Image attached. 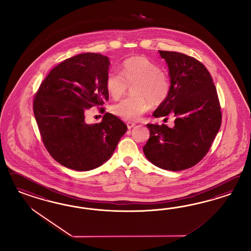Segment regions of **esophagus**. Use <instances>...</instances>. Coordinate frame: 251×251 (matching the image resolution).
Instances as JSON below:
<instances>
[{"label": "esophagus", "mask_w": 251, "mask_h": 251, "mask_svg": "<svg viewBox=\"0 0 251 251\" xmlns=\"http://www.w3.org/2000/svg\"><path fill=\"white\" fill-rule=\"evenodd\" d=\"M135 126H136V124L133 123V122H127V127H128V129H132V128L135 127Z\"/></svg>", "instance_id": "34e87169"}]
</instances>
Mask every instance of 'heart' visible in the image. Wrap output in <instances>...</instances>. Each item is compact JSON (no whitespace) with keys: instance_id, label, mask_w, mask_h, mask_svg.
I'll list each match as a JSON object with an SVG mask.
<instances>
[{"instance_id":"1","label":"heart","mask_w":251,"mask_h":251,"mask_svg":"<svg viewBox=\"0 0 251 251\" xmlns=\"http://www.w3.org/2000/svg\"><path fill=\"white\" fill-rule=\"evenodd\" d=\"M121 74L111 70L106 77L107 93L114 99H120L127 84H136L132 88L135 97L123 99L114 104L111 110L116 116L128 122H137L152 105H160L170 91L169 79L165 73L145 56H134L121 65Z\"/></svg>"}]
</instances>
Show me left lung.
Listing matches in <instances>:
<instances>
[{"mask_svg": "<svg viewBox=\"0 0 251 251\" xmlns=\"http://www.w3.org/2000/svg\"><path fill=\"white\" fill-rule=\"evenodd\" d=\"M158 52L167 62L170 91L152 115L173 114L175 125L147 124L150 138L143 150L152 165L180 171L195 166L209 151L220 129V105L213 78L202 63L175 51Z\"/></svg>", "mask_w": 251, "mask_h": 251, "instance_id": "left-lung-1", "label": "left lung"}]
</instances>
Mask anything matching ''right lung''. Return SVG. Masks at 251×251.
<instances>
[{"instance_id":"right-lung-1","label":"right lung","mask_w":251,"mask_h":251,"mask_svg":"<svg viewBox=\"0 0 251 251\" xmlns=\"http://www.w3.org/2000/svg\"><path fill=\"white\" fill-rule=\"evenodd\" d=\"M109 64L101 54H78L58 64L40 84L34 115L47 150L63 167L76 171L100 167L127 131L126 124L110 113L100 123L85 122L87 109L108 100Z\"/></svg>"}]
</instances>
